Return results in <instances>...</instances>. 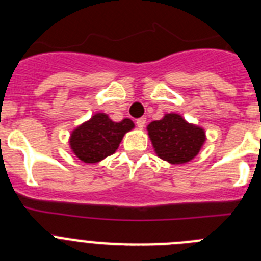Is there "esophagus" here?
Masks as SVG:
<instances>
[{
	"mask_svg": "<svg viewBox=\"0 0 261 261\" xmlns=\"http://www.w3.org/2000/svg\"><path fill=\"white\" fill-rule=\"evenodd\" d=\"M137 126L138 128H144L145 124H146V117H140V119H137Z\"/></svg>",
	"mask_w": 261,
	"mask_h": 261,
	"instance_id": "obj_1",
	"label": "esophagus"
}]
</instances>
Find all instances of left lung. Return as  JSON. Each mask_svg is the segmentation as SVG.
Returning <instances> with one entry per match:
<instances>
[{
	"label": "left lung",
	"mask_w": 261,
	"mask_h": 261,
	"mask_svg": "<svg viewBox=\"0 0 261 261\" xmlns=\"http://www.w3.org/2000/svg\"><path fill=\"white\" fill-rule=\"evenodd\" d=\"M155 153L170 163H186L195 158L205 141L199 126L188 124L181 116L168 114L147 126Z\"/></svg>",
	"instance_id": "left-lung-1"
}]
</instances>
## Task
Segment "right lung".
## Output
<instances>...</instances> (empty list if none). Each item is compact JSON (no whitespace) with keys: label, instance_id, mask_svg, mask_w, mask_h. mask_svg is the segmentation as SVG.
Here are the masks:
<instances>
[{"label":"right lung","instance_id":"right-lung-1","mask_svg":"<svg viewBox=\"0 0 261 261\" xmlns=\"http://www.w3.org/2000/svg\"><path fill=\"white\" fill-rule=\"evenodd\" d=\"M135 126L132 120L115 123L107 115L96 114L73 130L71 150L85 163H96L116 151L124 135Z\"/></svg>","mask_w":261,"mask_h":261}]
</instances>
